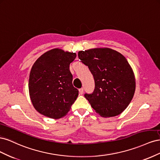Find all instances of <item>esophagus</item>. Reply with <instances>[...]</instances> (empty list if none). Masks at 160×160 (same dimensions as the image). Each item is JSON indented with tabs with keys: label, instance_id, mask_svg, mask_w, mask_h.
<instances>
[{
	"label": "esophagus",
	"instance_id": "obj_1",
	"mask_svg": "<svg viewBox=\"0 0 160 160\" xmlns=\"http://www.w3.org/2000/svg\"><path fill=\"white\" fill-rule=\"evenodd\" d=\"M83 91H84L83 88H81V89H79V93H80L81 95L83 94Z\"/></svg>",
	"mask_w": 160,
	"mask_h": 160
}]
</instances>
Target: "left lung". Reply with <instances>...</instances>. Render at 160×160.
I'll return each instance as SVG.
<instances>
[{"label": "left lung", "mask_w": 160, "mask_h": 160, "mask_svg": "<svg viewBox=\"0 0 160 160\" xmlns=\"http://www.w3.org/2000/svg\"><path fill=\"white\" fill-rule=\"evenodd\" d=\"M78 57L94 78L93 92L85 94L91 107L105 118L122 113L135 90V75L125 57L109 48L81 51Z\"/></svg>", "instance_id": "obj_1"}]
</instances>
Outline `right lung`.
Instances as JSON below:
<instances>
[{"mask_svg":"<svg viewBox=\"0 0 160 160\" xmlns=\"http://www.w3.org/2000/svg\"><path fill=\"white\" fill-rule=\"evenodd\" d=\"M75 52L53 49L33 64L28 80L32 103L38 113L52 119L64 117L79 95L72 85L69 65Z\"/></svg>","mask_w":160,"mask_h":160,"instance_id":"add662e5","label":"right lung"}]
</instances>
